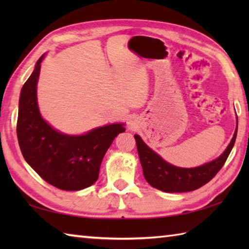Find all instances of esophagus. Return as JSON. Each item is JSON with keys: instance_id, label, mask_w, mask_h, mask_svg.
I'll return each instance as SVG.
<instances>
[{"instance_id": "34e87169", "label": "esophagus", "mask_w": 249, "mask_h": 249, "mask_svg": "<svg viewBox=\"0 0 249 249\" xmlns=\"http://www.w3.org/2000/svg\"><path fill=\"white\" fill-rule=\"evenodd\" d=\"M128 126H129L130 129H133L135 127V123H134L133 121H131V122H129V123H128Z\"/></svg>"}]
</instances>
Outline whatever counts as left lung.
Returning <instances> with one entry per match:
<instances>
[{
    "mask_svg": "<svg viewBox=\"0 0 249 249\" xmlns=\"http://www.w3.org/2000/svg\"><path fill=\"white\" fill-rule=\"evenodd\" d=\"M236 133L237 126L228 147L218 158L196 168H179L170 165L152 151L138 135H135L137 150L146 182L152 187L166 193H186L200 188L209 183L225 165L234 145Z\"/></svg>",
    "mask_w": 249,
    "mask_h": 249,
    "instance_id": "8db88e82",
    "label": "left lung"
}]
</instances>
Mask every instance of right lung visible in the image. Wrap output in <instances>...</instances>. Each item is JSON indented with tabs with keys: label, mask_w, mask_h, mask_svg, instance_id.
Here are the masks:
<instances>
[{
	"label": "right lung",
	"mask_w": 249,
	"mask_h": 249,
	"mask_svg": "<svg viewBox=\"0 0 249 249\" xmlns=\"http://www.w3.org/2000/svg\"><path fill=\"white\" fill-rule=\"evenodd\" d=\"M44 56L37 61L21 89L17 120L19 146L26 162L47 183L63 190H80L97 181L106 152L125 127L124 124H110L81 136H68L52 128L41 118L36 97Z\"/></svg>",
	"instance_id": "1"
}]
</instances>
